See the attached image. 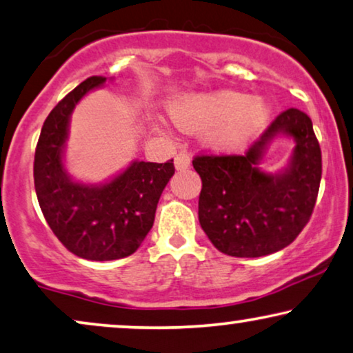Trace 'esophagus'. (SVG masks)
I'll list each match as a JSON object with an SVG mask.
<instances>
[{
	"mask_svg": "<svg viewBox=\"0 0 353 353\" xmlns=\"http://www.w3.org/2000/svg\"><path fill=\"white\" fill-rule=\"evenodd\" d=\"M174 165L177 171H185L190 168V155L185 152H181L179 155H176L174 158Z\"/></svg>",
	"mask_w": 353,
	"mask_h": 353,
	"instance_id": "1",
	"label": "esophagus"
}]
</instances>
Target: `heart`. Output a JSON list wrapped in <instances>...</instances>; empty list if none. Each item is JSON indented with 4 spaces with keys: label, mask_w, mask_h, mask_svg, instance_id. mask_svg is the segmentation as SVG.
<instances>
[{
    "label": "heart",
    "mask_w": 353,
    "mask_h": 353,
    "mask_svg": "<svg viewBox=\"0 0 353 353\" xmlns=\"http://www.w3.org/2000/svg\"><path fill=\"white\" fill-rule=\"evenodd\" d=\"M170 115L187 132L205 129L214 150L233 152L259 131L267 118L262 102L233 91L190 94L171 103Z\"/></svg>",
    "instance_id": "heart-1"
}]
</instances>
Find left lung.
Here are the masks:
<instances>
[{
  "label": "left lung",
  "instance_id": "obj_1",
  "mask_svg": "<svg viewBox=\"0 0 353 353\" xmlns=\"http://www.w3.org/2000/svg\"><path fill=\"white\" fill-rule=\"evenodd\" d=\"M278 133L296 141L290 168L267 175L256 168ZM201 177L200 225L221 252L261 257L291 245L310 221L321 181L320 143L307 113L281 112L245 155H196Z\"/></svg>",
  "mask_w": 353,
  "mask_h": 353
}]
</instances>
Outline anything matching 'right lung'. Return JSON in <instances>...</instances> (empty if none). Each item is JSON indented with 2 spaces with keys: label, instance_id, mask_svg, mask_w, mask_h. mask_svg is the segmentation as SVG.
I'll use <instances>...</instances> for the list:
<instances>
[{
  "label": "right lung",
  "instance_id": "obj_1",
  "mask_svg": "<svg viewBox=\"0 0 353 353\" xmlns=\"http://www.w3.org/2000/svg\"><path fill=\"white\" fill-rule=\"evenodd\" d=\"M105 77H89L49 113L34 150L33 179L38 203L54 235L68 251L88 261L131 256L145 240L174 163L134 161L125 172L99 187L73 182L62 153L68 120L86 92Z\"/></svg>",
  "mask_w": 353,
  "mask_h": 353
}]
</instances>
